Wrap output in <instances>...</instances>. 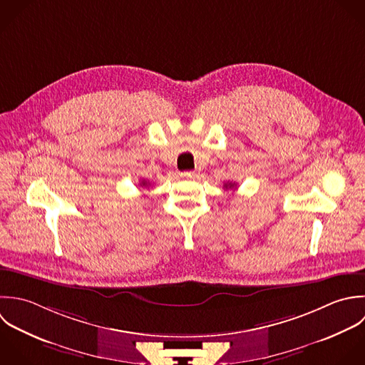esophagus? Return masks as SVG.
<instances>
[{
    "label": "esophagus",
    "instance_id": "34e87169",
    "mask_svg": "<svg viewBox=\"0 0 365 365\" xmlns=\"http://www.w3.org/2000/svg\"><path fill=\"white\" fill-rule=\"evenodd\" d=\"M182 178H186V179H196V178H197V173H196V172H192V170L183 172V173H182Z\"/></svg>",
    "mask_w": 365,
    "mask_h": 365
}]
</instances>
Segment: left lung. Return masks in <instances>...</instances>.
Instances as JSON below:
<instances>
[{
    "label": "left lung",
    "mask_w": 365,
    "mask_h": 365,
    "mask_svg": "<svg viewBox=\"0 0 365 365\" xmlns=\"http://www.w3.org/2000/svg\"><path fill=\"white\" fill-rule=\"evenodd\" d=\"M225 187H226V189H233V187H236V183H232V182L225 183Z\"/></svg>",
    "instance_id": "obj_1"
}]
</instances>
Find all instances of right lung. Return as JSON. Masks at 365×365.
<instances>
[{"label":"right lung","mask_w":365,"mask_h":365,"mask_svg":"<svg viewBox=\"0 0 365 365\" xmlns=\"http://www.w3.org/2000/svg\"><path fill=\"white\" fill-rule=\"evenodd\" d=\"M148 185H149V183H148L146 180H142V182H140V186H142V187H143V186H148Z\"/></svg>","instance_id":"1"}]
</instances>
